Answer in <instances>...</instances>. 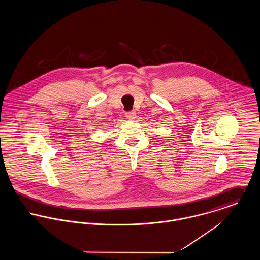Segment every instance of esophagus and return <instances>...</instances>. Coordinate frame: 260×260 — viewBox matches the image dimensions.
I'll return each mask as SVG.
<instances>
[{"label":"esophagus","instance_id":"obj_1","mask_svg":"<svg viewBox=\"0 0 260 260\" xmlns=\"http://www.w3.org/2000/svg\"><path fill=\"white\" fill-rule=\"evenodd\" d=\"M125 117H126L127 119H129V120H133V119H135V117H136V113L134 111L126 112V113H125Z\"/></svg>","mask_w":260,"mask_h":260}]
</instances>
